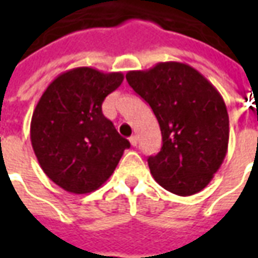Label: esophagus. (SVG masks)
I'll return each instance as SVG.
<instances>
[{
    "label": "esophagus",
    "mask_w": 258,
    "mask_h": 258,
    "mask_svg": "<svg viewBox=\"0 0 258 258\" xmlns=\"http://www.w3.org/2000/svg\"><path fill=\"white\" fill-rule=\"evenodd\" d=\"M130 144H131L133 146H137V144H138V138H137V135L130 137Z\"/></svg>",
    "instance_id": "34e87169"
}]
</instances>
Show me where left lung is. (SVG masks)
<instances>
[{
    "label": "left lung",
    "mask_w": 258,
    "mask_h": 258,
    "mask_svg": "<svg viewBox=\"0 0 258 258\" xmlns=\"http://www.w3.org/2000/svg\"><path fill=\"white\" fill-rule=\"evenodd\" d=\"M125 79L149 103L160 125L162 149L148 159L153 178L179 196L205 189L228 151L229 117L221 94L203 74L181 62L133 70Z\"/></svg>",
    "instance_id": "8db88e82"
}]
</instances>
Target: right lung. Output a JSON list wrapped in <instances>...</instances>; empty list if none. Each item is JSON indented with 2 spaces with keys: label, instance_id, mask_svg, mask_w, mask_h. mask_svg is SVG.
<instances>
[{
  "label": "right lung",
  "instance_id": "1",
  "mask_svg": "<svg viewBox=\"0 0 258 258\" xmlns=\"http://www.w3.org/2000/svg\"><path fill=\"white\" fill-rule=\"evenodd\" d=\"M123 79L120 72L76 68L59 74L40 98L31 117V145L42 171L62 189L96 190L130 148L102 113L105 98Z\"/></svg>",
  "mask_w": 258,
  "mask_h": 258
}]
</instances>
